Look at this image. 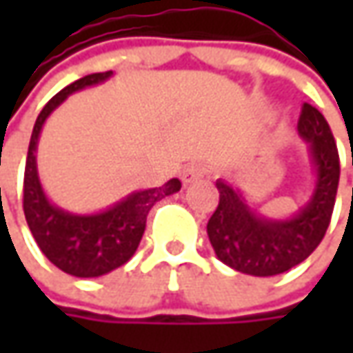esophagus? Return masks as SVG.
Returning a JSON list of instances; mask_svg holds the SVG:
<instances>
[{
  "label": "esophagus",
  "instance_id": "1",
  "mask_svg": "<svg viewBox=\"0 0 353 353\" xmlns=\"http://www.w3.org/2000/svg\"><path fill=\"white\" fill-rule=\"evenodd\" d=\"M206 172H208V167H206V165H202V163L188 165V167L183 170V183L184 184L194 183V181H198V179H202Z\"/></svg>",
  "mask_w": 353,
  "mask_h": 353
}]
</instances>
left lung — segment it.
<instances>
[{
	"label": "left lung",
	"instance_id": "1",
	"mask_svg": "<svg viewBox=\"0 0 353 353\" xmlns=\"http://www.w3.org/2000/svg\"><path fill=\"white\" fill-rule=\"evenodd\" d=\"M299 135L314 172L312 192L289 218H269L251 206L245 192L218 179V208L206 232L216 257L253 277H273L303 263L319 248L332 218L340 181V159L328 121L310 103L303 105Z\"/></svg>",
	"mask_w": 353,
	"mask_h": 353
}]
</instances>
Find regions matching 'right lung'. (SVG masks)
Returning a JSON list of instances; mask_svg holds the SVG:
<instances>
[{"label": "right lung", "mask_w": 353, "mask_h": 353, "mask_svg": "<svg viewBox=\"0 0 353 353\" xmlns=\"http://www.w3.org/2000/svg\"><path fill=\"white\" fill-rule=\"evenodd\" d=\"M112 76V70L84 76L52 96L34 121L25 163L23 210L27 225L48 261L80 279L102 277L128 263L139 248L149 210L159 200L181 190V181L170 179L159 188L133 190L105 210L92 214L64 210L48 200L37 169V145L45 121L70 94L103 84Z\"/></svg>", "instance_id": "add662e5"}]
</instances>
